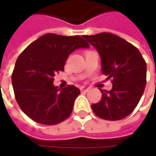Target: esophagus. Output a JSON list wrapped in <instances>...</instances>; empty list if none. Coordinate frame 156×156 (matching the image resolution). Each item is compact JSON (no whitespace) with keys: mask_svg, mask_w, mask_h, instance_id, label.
Masks as SVG:
<instances>
[{"mask_svg":"<svg viewBox=\"0 0 156 156\" xmlns=\"http://www.w3.org/2000/svg\"><path fill=\"white\" fill-rule=\"evenodd\" d=\"M80 90H81V91H84V92H87V91L89 90V87H85V86H82V87H80Z\"/></svg>","mask_w":156,"mask_h":156,"instance_id":"1","label":"esophagus"}]
</instances>
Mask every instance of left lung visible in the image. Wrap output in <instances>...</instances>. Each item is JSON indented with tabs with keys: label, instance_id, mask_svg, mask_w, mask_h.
<instances>
[{
	"label": "left lung",
	"instance_id": "1",
	"mask_svg": "<svg viewBox=\"0 0 156 156\" xmlns=\"http://www.w3.org/2000/svg\"><path fill=\"white\" fill-rule=\"evenodd\" d=\"M101 58L102 73L112 78L113 87L91 105L95 115L106 120H120L130 115L140 101L146 84V63L140 51L112 33L84 35Z\"/></svg>",
	"mask_w": 156,
	"mask_h": 156
}]
</instances>
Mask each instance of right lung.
<instances>
[{
  "label": "right lung",
  "mask_w": 156,
  "mask_h": 156,
  "mask_svg": "<svg viewBox=\"0 0 156 156\" xmlns=\"http://www.w3.org/2000/svg\"><path fill=\"white\" fill-rule=\"evenodd\" d=\"M89 44L80 36L48 33L26 48L19 56L12 76L15 98L20 109L33 121L57 125L67 119L80 94L77 87L54 86V76L64 70L69 56Z\"/></svg>",
  "instance_id": "right-lung-1"
}]
</instances>
